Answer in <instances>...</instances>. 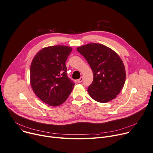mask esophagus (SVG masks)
<instances>
[{"label":"esophagus","instance_id":"1","mask_svg":"<svg viewBox=\"0 0 153 153\" xmlns=\"http://www.w3.org/2000/svg\"><path fill=\"white\" fill-rule=\"evenodd\" d=\"M82 81H83V77H81L80 79H78V80H77V82H79V83H81V82H82Z\"/></svg>","mask_w":153,"mask_h":153}]
</instances>
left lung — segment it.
Returning a JSON list of instances; mask_svg holds the SVG:
<instances>
[{
    "label": "left lung",
    "instance_id": "obj_1",
    "mask_svg": "<svg viewBox=\"0 0 153 153\" xmlns=\"http://www.w3.org/2000/svg\"><path fill=\"white\" fill-rule=\"evenodd\" d=\"M90 65L93 80L88 92L97 102L105 103L115 98L125 83L123 62L112 49L98 43H90L77 48Z\"/></svg>",
    "mask_w": 153,
    "mask_h": 153
}]
</instances>
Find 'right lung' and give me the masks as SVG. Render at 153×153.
Instances as JSON below:
<instances>
[{
  "label": "right lung",
  "instance_id": "add662e5",
  "mask_svg": "<svg viewBox=\"0 0 153 153\" xmlns=\"http://www.w3.org/2000/svg\"><path fill=\"white\" fill-rule=\"evenodd\" d=\"M72 48L52 46L40 50L30 66V80L33 92L51 106L63 104L72 91L74 84L66 73L65 62Z\"/></svg>",
  "mask_w": 153,
  "mask_h": 153
}]
</instances>
